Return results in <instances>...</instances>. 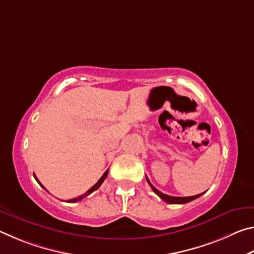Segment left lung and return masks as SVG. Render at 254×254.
<instances>
[{
  "label": "left lung",
  "instance_id": "obj_1",
  "mask_svg": "<svg viewBox=\"0 0 254 254\" xmlns=\"http://www.w3.org/2000/svg\"><path fill=\"white\" fill-rule=\"evenodd\" d=\"M147 182L149 183L150 187L152 188V190H153L154 192H156V194H157L159 197H160V198H161L162 200H165L166 203H169V204H186V203H189V201H191V200H194V199H196V198H198L199 196H201V195L204 194V192H201V194L195 195V196H188V197H174V196L166 195V194H163V192L159 191L156 187H153V186H152V184L150 183V180L148 179V177H147Z\"/></svg>",
  "mask_w": 254,
  "mask_h": 254
}]
</instances>
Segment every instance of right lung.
<instances>
[{
    "label": "right lung",
    "mask_w": 254,
    "mask_h": 254,
    "mask_svg": "<svg viewBox=\"0 0 254 254\" xmlns=\"http://www.w3.org/2000/svg\"><path fill=\"white\" fill-rule=\"evenodd\" d=\"M107 175H109V169H107L106 171H105V173L104 174H103V176H102V177L100 178V180H98V182L95 184V185H94V186L92 187V188H89L88 189V190L87 191H86L85 192V194H83V195H80V196H78V197H76V198H72V199H69V200H67L68 201V203H76V201H79V200H81V199H84L85 198V197H87L89 194H92V192L93 191H95L96 190V189H98V188H100V186H101V185L103 184V182H104V180L106 179V177H107ZM34 176V178H36V180H37V182H38V184H39L40 185V186L42 187V188H44V189H46L44 186H42V185H41V183L39 182V180H38V178H37V176L36 175H33Z\"/></svg>",
    "instance_id": "obj_1"
}]
</instances>
